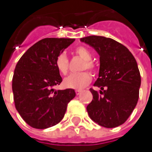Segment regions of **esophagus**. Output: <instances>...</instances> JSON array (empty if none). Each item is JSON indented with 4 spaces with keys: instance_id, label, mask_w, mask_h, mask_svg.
<instances>
[{
    "instance_id": "1",
    "label": "esophagus",
    "mask_w": 152,
    "mask_h": 152,
    "mask_svg": "<svg viewBox=\"0 0 152 152\" xmlns=\"http://www.w3.org/2000/svg\"><path fill=\"white\" fill-rule=\"evenodd\" d=\"M81 90H76V91H75V93H76V95H77V96H79V95H80V93H81Z\"/></svg>"
}]
</instances>
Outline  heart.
<instances>
[{
    "label": "heart",
    "mask_w": 152,
    "mask_h": 152,
    "mask_svg": "<svg viewBox=\"0 0 152 152\" xmlns=\"http://www.w3.org/2000/svg\"><path fill=\"white\" fill-rule=\"evenodd\" d=\"M75 53L80 56L82 59L85 60V62L83 63L81 70L88 69L91 73H95L97 71L96 65L91 61V51L87 48L79 46L75 49ZM56 66L58 71L61 74H67L68 72L69 67V61L67 59V56L64 53H61L58 56L56 59ZM91 82V75L88 72H80L77 73H72L68 77L63 80V85L64 87L68 89H74V90H79L83 89L85 86L89 85Z\"/></svg>",
    "instance_id": "heart-1"
}]
</instances>
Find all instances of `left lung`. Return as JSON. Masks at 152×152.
<instances>
[{
    "label": "left lung",
    "instance_id": "8db88e82",
    "mask_svg": "<svg viewBox=\"0 0 152 152\" xmlns=\"http://www.w3.org/2000/svg\"><path fill=\"white\" fill-rule=\"evenodd\" d=\"M80 40L100 55L99 77L94 84L101 89L90 91L92 102L87 106L91 119L105 128L124 124L139 99L140 73L134 56L124 45L103 36H87Z\"/></svg>",
    "mask_w": 152,
    "mask_h": 152
}]
</instances>
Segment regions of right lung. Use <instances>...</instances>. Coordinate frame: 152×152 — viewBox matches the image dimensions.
I'll list each match as a JSON object with an SVG mask.
<instances>
[{"label": "right lung", "mask_w": 152, "mask_h": 152, "mask_svg": "<svg viewBox=\"0 0 152 152\" xmlns=\"http://www.w3.org/2000/svg\"><path fill=\"white\" fill-rule=\"evenodd\" d=\"M74 39L45 38L32 45L15 67L12 92L15 107L32 128L43 129L57 124L76 94L73 89L54 91L62 81L56 59Z\"/></svg>", "instance_id": "add662e5"}]
</instances>
